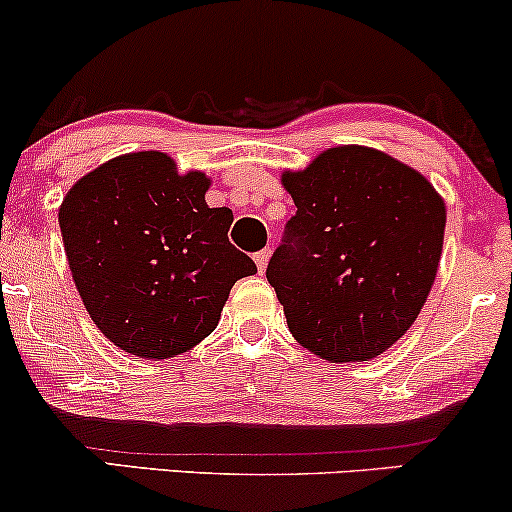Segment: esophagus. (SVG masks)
<instances>
[{
  "label": "esophagus",
  "mask_w": 512,
  "mask_h": 512,
  "mask_svg": "<svg viewBox=\"0 0 512 512\" xmlns=\"http://www.w3.org/2000/svg\"><path fill=\"white\" fill-rule=\"evenodd\" d=\"M269 257H272V250H269V248H264L262 252H257V255H255L257 272H260V274H264V269H267V264H269Z\"/></svg>",
  "instance_id": "34e87169"
}]
</instances>
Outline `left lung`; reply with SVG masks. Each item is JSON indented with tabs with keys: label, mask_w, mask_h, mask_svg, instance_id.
<instances>
[{
	"label": "left lung",
	"mask_w": 512,
	"mask_h": 512,
	"mask_svg": "<svg viewBox=\"0 0 512 512\" xmlns=\"http://www.w3.org/2000/svg\"><path fill=\"white\" fill-rule=\"evenodd\" d=\"M296 204L267 281L303 349L370 361L414 325L438 274L445 202L407 163L344 144L284 170Z\"/></svg>",
	"instance_id": "1"
}]
</instances>
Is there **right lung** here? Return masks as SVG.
<instances>
[{
    "label": "right lung",
    "instance_id": "obj_1",
    "mask_svg": "<svg viewBox=\"0 0 512 512\" xmlns=\"http://www.w3.org/2000/svg\"><path fill=\"white\" fill-rule=\"evenodd\" d=\"M211 180L163 151L110 158L69 187L60 228L76 291L127 354H185L219 325L233 284L257 272L228 243L233 211L209 209Z\"/></svg>",
    "mask_w": 512,
    "mask_h": 512
}]
</instances>
